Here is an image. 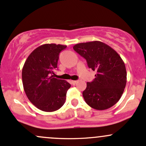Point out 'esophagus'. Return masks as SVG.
<instances>
[{"label":"esophagus","mask_w":146,"mask_h":146,"mask_svg":"<svg viewBox=\"0 0 146 146\" xmlns=\"http://www.w3.org/2000/svg\"><path fill=\"white\" fill-rule=\"evenodd\" d=\"M77 82H78L77 80H71V83L73 84V85H76Z\"/></svg>","instance_id":"34e87169"}]
</instances>
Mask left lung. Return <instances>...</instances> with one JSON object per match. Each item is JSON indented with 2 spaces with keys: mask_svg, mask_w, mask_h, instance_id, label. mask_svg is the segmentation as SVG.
I'll return each instance as SVG.
<instances>
[{
  "mask_svg": "<svg viewBox=\"0 0 146 146\" xmlns=\"http://www.w3.org/2000/svg\"><path fill=\"white\" fill-rule=\"evenodd\" d=\"M73 50L86 59L90 68L96 71L82 92L85 102L96 110L108 109L122 96L127 83L125 64L115 50L100 41L82 42Z\"/></svg>",
  "mask_w": 146,
  "mask_h": 146,
  "instance_id": "left-lung-1",
  "label": "left lung"
}]
</instances>
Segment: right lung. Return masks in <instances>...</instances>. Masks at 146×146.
Masks as SVG:
<instances>
[{
    "mask_svg": "<svg viewBox=\"0 0 146 146\" xmlns=\"http://www.w3.org/2000/svg\"><path fill=\"white\" fill-rule=\"evenodd\" d=\"M66 45L44 44L35 49L22 68L24 90L29 101L45 112L59 110L65 103L70 87L67 81L54 78L59 53Z\"/></svg>",
    "mask_w": 146,
    "mask_h": 146,
    "instance_id": "1",
    "label": "right lung"
}]
</instances>
